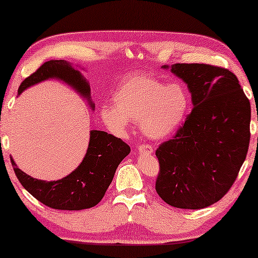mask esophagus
Listing matches in <instances>:
<instances>
[{"mask_svg":"<svg viewBox=\"0 0 258 258\" xmlns=\"http://www.w3.org/2000/svg\"><path fill=\"white\" fill-rule=\"evenodd\" d=\"M153 148L149 144H141V146H139L140 154H153Z\"/></svg>","mask_w":258,"mask_h":258,"instance_id":"obj_1","label":"esophagus"}]
</instances>
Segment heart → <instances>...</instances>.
Masks as SVG:
<instances>
[{"label":"heart","mask_w":258,"mask_h":258,"mask_svg":"<svg viewBox=\"0 0 258 258\" xmlns=\"http://www.w3.org/2000/svg\"><path fill=\"white\" fill-rule=\"evenodd\" d=\"M189 108L190 96L182 83L137 75L119 86L112 104L102 105L101 117L115 133H124L129 122L139 123L147 137L163 140L181 126Z\"/></svg>","instance_id":"1"}]
</instances>
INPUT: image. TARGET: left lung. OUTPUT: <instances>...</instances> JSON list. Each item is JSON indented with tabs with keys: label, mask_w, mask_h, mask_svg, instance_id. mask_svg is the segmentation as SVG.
<instances>
[{
	"label": "left lung",
	"mask_w": 258,
	"mask_h": 258,
	"mask_svg": "<svg viewBox=\"0 0 258 258\" xmlns=\"http://www.w3.org/2000/svg\"><path fill=\"white\" fill-rule=\"evenodd\" d=\"M162 68L188 86L194 109L174 139L156 150V191L171 207L202 209L228 192L245 160L250 102L228 69L203 63Z\"/></svg>",
	"instance_id": "8db88e82"
}]
</instances>
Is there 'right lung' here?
<instances>
[{
  "label": "right lung",
  "mask_w": 258,
  "mask_h": 258,
  "mask_svg": "<svg viewBox=\"0 0 258 258\" xmlns=\"http://www.w3.org/2000/svg\"><path fill=\"white\" fill-rule=\"evenodd\" d=\"M49 79L63 81L86 98L95 110L89 83L79 69L74 68L73 63L64 59L43 63L21 83L19 95L27 88ZM129 153L130 147L121 139L101 130H91L89 146L82 162L68 176L57 181L47 182L31 177L17 168L13 157L10 160L21 184L41 203L52 209L82 210L95 207L103 199L118 164Z\"/></svg>",
  "instance_id": "obj_1"
}]
</instances>
